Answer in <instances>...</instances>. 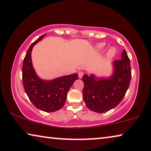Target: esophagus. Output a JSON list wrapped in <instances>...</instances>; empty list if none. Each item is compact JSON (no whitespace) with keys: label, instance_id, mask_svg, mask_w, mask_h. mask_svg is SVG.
<instances>
[{"label":"esophagus","instance_id":"34e87169","mask_svg":"<svg viewBox=\"0 0 151 151\" xmlns=\"http://www.w3.org/2000/svg\"><path fill=\"white\" fill-rule=\"evenodd\" d=\"M83 75H84V73H83L82 71H79V72H78V77H79L80 78H82Z\"/></svg>","mask_w":151,"mask_h":151}]
</instances>
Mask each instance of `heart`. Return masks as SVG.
<instances>
[{"mask_svg":"<svg viewBox=\"0 0 151 151\" xmlns=\"http://www.w3.org/2000/svg\"><path fill=\"white\" fill-rule=\"evenodd\" d=\"M105 46H106V43H99L95 46V50L97 52H100L104 49ZM116 54V50L115 47H110L106 50V53H105V58L106 60H110L114 57Z\"/></svg>","mask_w":151,"mask_h":151,"instance_id":"1","label":"heart"}]
</instances>
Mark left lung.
Returning a JSON list of instances; mask_svg holds the SVG:
<instances>
[{"mask_svg":"<svg viewBox=\"0 0 151 151\" xmlns=\"http://www.w3.org/2000/svg\"><path fill=\"white\" fill-rule=\"evenodd\" d=\"M112 73L108 77L84 74L83 99L88 109L103 113L114 108L123 99L132 78L130 60L123 50L121 60L112 63Z\"/></svg>","mask_w":151,"mask_h":151,"instance_id":"obj_1","label":"left lung"}]
</instances>
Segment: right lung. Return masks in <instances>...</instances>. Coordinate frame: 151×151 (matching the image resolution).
Returning a JSON list of instances; mask_svg holds the SVG:
<instances>
[{
	"mask_svg": "<svg viewBox=\"0 0 151 151\" xmlns=\"http://www.w3.org/2000/svg\"><path fill=\"white\" fill-rule=\"evenodd\" d=\"M45 35L32 43L26 54L23 61L22 81L26 93L32 104L39 110L52 112L60 110L64 106L67 94L78 80V75L73 73L47 80L41 79L37 74L32 63V50Z\"/></svg>",
	"mask_w": 151,
	"mask_h": 151,
	"instance_id": "obj_1",
	"label": "right lung"
}]
</instances>
